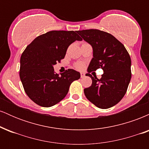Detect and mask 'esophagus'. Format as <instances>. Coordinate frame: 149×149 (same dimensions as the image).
<instances>
[{"instance_id": "obj_1", "label": "esophagus", "mask_w": 149, "mask_h": 149, "mask_svg": "<svg viewBox=\"0 0 149 149\" xmlns=\"http://www.w3.org/2000/svg\"><path fill=\"white\" fill-rule=\"evenodd\" d=\"M85 76V74L84 73H80V77H81V78H84Z\"/></svg>"}]
</instances>
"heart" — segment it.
I'll list each match as a JSON object with an SVG mask.
<instances>
[{"instance_id":"b5f03b06","label":"heart","mask_w":149,"mask_h":149,"mask_svg":"<svg viewBox=\"0 0 149 149\" xmlns=\"http://www.w3.org/2000/svg\"><path fill=\"white\" fill-rule=\"evenodd\" d=\"M75 66H76V69L81 70V69H84L85 64L83 62H82V61H78V62L76 63V64H75Z\"/></svg>"}]
</instances>
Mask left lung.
Segmentation results:
<instances>
[{"label":"left lung","mask_w":149,"mask_h":149,"mask_svg":"<svg viewBox=\"0 0 149 149\" xmlns=\"http://www.w3.org/2000/svg\"><path fill=\"white\" fill-rule=\"evenodd\" d=\"M83 39L92 46L93 58L88 72L102 68V78L90 73L91 86L84 89L87 99L100 109H109L123 99L130 82L131 59L125 46L111 34L98 29L78 31Z\"/></svg>","instance_id":"8db88e82"}]
</instances>
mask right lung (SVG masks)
Returning a JSON list of instances; mask_svg holds the SVG:
<instances>
[{
  "label": "right lung",
  "mask_w": 149,
  "mask_h": 149,
  "mask_svg": "<svg viewBox=\"0 0 149 149\" xmlns=\"http://www.w3.org/2000/svg\"><path fill=\"white\" fill-rule=\"evenodd\" d=\"M83 39L73 31H51L39 36L26 47L20 59L19 76L28 97L42 107H50L66 97L80 73L68 69L61 75L53 66L64 59L69 46Z\"/></svg>",
  "instance_id": "1"
}]
</instances>
